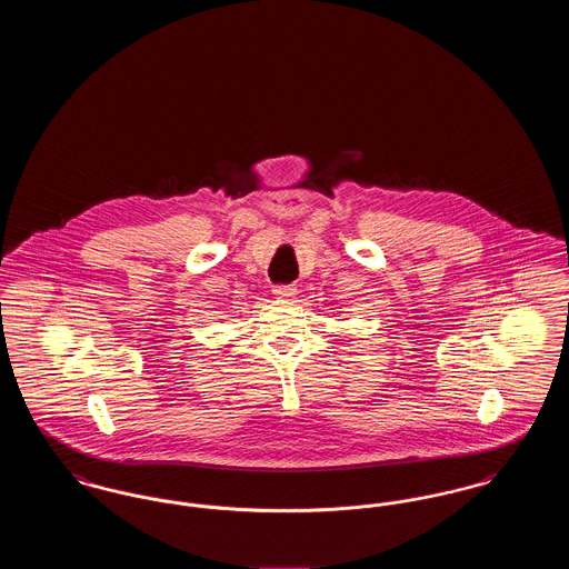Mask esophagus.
<instances>
[{"label": "esophagus", "mask_w": 569, "mask_h": 569, "mask_svg": "<svg viewBox=\"0 0 569 569\" xmlns=\"http://www.w3.org/2000/svg\"><path fill=\"white\" fill-rule=\"evenodd\" d=\"M274 297L279 298H292L297 295V288L295 286H274Z\"/></svg>", "instance_id": "1"}]
</instances>
